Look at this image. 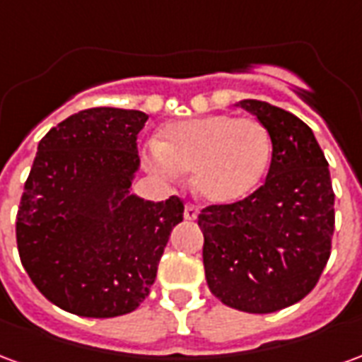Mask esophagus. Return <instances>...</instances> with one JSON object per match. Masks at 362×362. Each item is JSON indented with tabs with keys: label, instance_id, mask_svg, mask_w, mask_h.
Here are the masks:
<instances>
[{
	"label": "esophagus",
	"instance_id": "esophagus-1",
	"mask_svg": "<svg viewBox=\"0 0 362 362\" xmlns=\"http://www.w3.org/2000/svg\"><path fill=\"white\" fill-rule=\"evenodd\" d=\"M197 207L194 204H186V207H184V219L186 221H194L197 217Z\"/></svg>",
	"mask_w": 362,
	"mask_h": 362
}]
</instances>
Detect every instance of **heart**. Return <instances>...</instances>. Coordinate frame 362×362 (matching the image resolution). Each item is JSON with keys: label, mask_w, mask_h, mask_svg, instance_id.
<instances>
[{"label": "heart", "mask_w": 362, "mask_h": 362, "mask_svg": "<svg viewBox=\"0 0 362 362\" xmlns=\"http://www.w3.org/2000/svg\"><path fill=\"white\" fill-rule=\"evenodd\" d=\"M272 157L267 129L258 119L209 114L178 119L158 132L145 165L163 178L192 170V184L213 204L238 202L258 186Z\"/></svg>", "instance_id": "heart-1"}]
</instances>
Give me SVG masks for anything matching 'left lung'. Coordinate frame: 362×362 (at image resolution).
Instances as JSON below:
<instances>
[{"label":"left lung","instance_id":"obj_1","mask_svg":"<svg viewBox=\"0 0 362 362\" xmlns=\"http://www.w3.org/2000/svg\"><path fill=\"white\" fill-rule=\"evenodd\" d=\"M240 106L267 129L272 165L250 196L199 213L205 279L230 308L269 314L316 287L332 254L335 196L324 151L303 119L262 100Z\"/></svg>","mask_w":362,"mask_h":362}]
</instances>
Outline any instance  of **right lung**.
Wrapping results in <instances>:
<instances>
[{
    "mask_svg": "<svg viewBox=\"0 0 362 362\" xmlns=\"http://www.w3.org/2000/svg\"><path fill=\"white\" fill-rule=\"evenodd\" d=\"M147 114L87 108L38 143L17 211L21 264L50 303L85 318L134 312L149 295L184 202L129 196Z\"/></svg>",
    "mask_w": 362,
    "mask_h": 362,
    "instance_id": "obj_1",
    "label": "right lung"
}]
</instances>
